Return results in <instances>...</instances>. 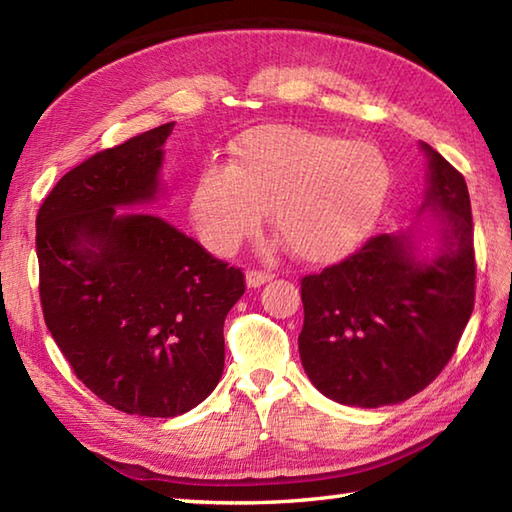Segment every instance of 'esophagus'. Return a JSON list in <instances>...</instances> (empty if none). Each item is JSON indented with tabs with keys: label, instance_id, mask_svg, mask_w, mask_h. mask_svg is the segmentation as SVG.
<instances>
[{
	"label": "esophagus",
	"instance_id": "1",
	"mask_svg": "<svg viewBox=\"0 0 512 512\" xmlns=\"http://www.w3.org/2000/svg\"><path fill=\"white\" fill-rule=\"evenodd\" d=\"M273 277L275 275L268 273V270L253 268V270H248V273H246V284H248V288H259V286H264L266 281H270Z\"/></svg>",
	"mask_w": 512,
	"mask_h": 512
}]
</instances>
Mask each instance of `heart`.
Returning a JSON list of instances; mask_svg holds the SVG:
<instances>
[{
    "label": "heart",
    "instance_id": "heart-1",
    "mask_svg": "<svg viewBox=\"0 0 512 512\" xmlns=\"http://www.w3.org/2000/svg\"><path fill=\"white\" fill-rule=\"evenodd\" d=\"M394 171L372 143H347L301 127H259L237 145L233 167L211 165L193 215L217 253H231L270 211L275 233L308 262L354 248L389 200Z\"/></svg>",
    "mask_w": 512,
    "mask_h": 512
}]
</instances>
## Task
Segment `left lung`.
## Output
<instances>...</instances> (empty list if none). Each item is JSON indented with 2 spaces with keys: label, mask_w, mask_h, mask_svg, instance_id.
I'll list each match as a JSON object with an SVG mask.
<instances>
[{
  "label": "left lung",
  "mask_w": 512,
  "mask_h": 512,
  "mask_svg": "<svg viewBox=\"0 0 512 512\" xmlns=\"http://www.w3.org/2000/svg\"><path fill=\"white\" fill-rule=\"evenodd\" d=\"M424 206L442 224L438 253L413 255L409 235L383 233L301 279L299 354L312 385L341 405L383 407L438 378L471 319L475 248L469 189L436 149Z\"/></svg>",
  "instance_id": "1"
}]
</instances>
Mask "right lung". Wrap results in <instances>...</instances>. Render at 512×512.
<instances>
[{
    "mask_svg": "<svg viewBox=\"0 0 512 512\" xmlns=\"http://www.w3.org/2000/svg\"><path fill=\"white\" fill-rule=\"evenodd\" d=\"M165 123L65 173L37 213L39 297L76 378L118 411L173 418L224 372V319L242 268L156 215L116 206L156 198Z\"/></svg>",
    "mask_w": 512,
    "mask_h": 512,
    "instance_id": "obj_1",
    "label": "right lung"
}]
</instances>
